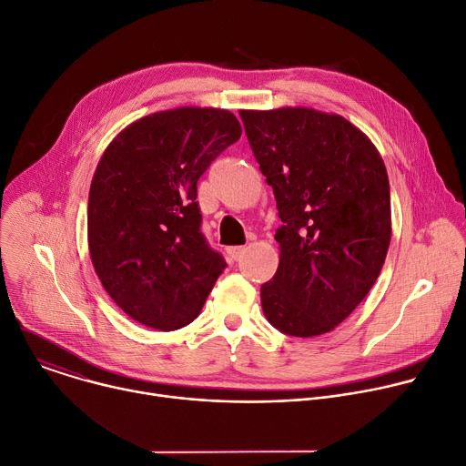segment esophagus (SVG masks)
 Here are the masks:
<instances>
[{
  "label": "esophagus",
  "instance_id": "esophagus-1",
  "mask_svg": "<svg viewBox=\"0 0 466 466\" xmlns=\"http://www.w3.org/2000/svg\"><path fill=\"white\" fill-rule=\"evenodd\" d=\"M227 252H228V256L232 258V259H241L243 256H245V252H247V247H230V248H227Z\"/></svg>",
  "mask_w": 466,
  "mask_h": 466
}]
</instances>
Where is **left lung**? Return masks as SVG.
<instances>
[{"label":"left lung","mask_w":466,"mask_h":466,"mask_svg":"<svg viewBox=\"0 0 466 466\" xmlns=\"http://www.w3.org/2000/svg\"><path fill=\"white\" fill-rule=\"evenodd\" d=\"M282 227L280 263L259 289L282 334L341 324L374 286L390 243V191L374 144L338 114L304 106L239 110Z\"/></svg>","instance_id":"1"}]
</instances>
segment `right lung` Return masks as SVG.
<instances>
[{
	"label": "right lung",
	"mask_w": 466,
	"mask_h": 466,
	"mask_svg": "<svg viewBox=\"0 0 466 466\" xmlns=\"http://www.w3.org/2000/svg\"><path fill=\"white\" fill-rule=\"evenodd\" d=\"M239 137L232 112L180 106L130 123L105 149L88 195V248L130 319L171 331L201 313L227 261L201 232L197 180Z\"/></svg>",
	"instance_id": "right-lung-1"
}]
</instances>
